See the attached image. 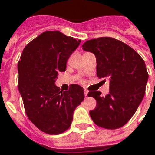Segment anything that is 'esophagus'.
Returning <instances> with one entry per match:
<instances>
[{
    "instance_id": "esophagus-1",
    "label": "esophagus",
    "mask_w": 155,
    "mask_h": 155,
    "mask_svg": "<svg viewBox=\"0 0 155 155\" xmlns=\"http://www.w3.org/2000/svg\"><path fill=\"white\" fill-rule=\"evenodd\" d=\"M87 93H88V91H87V90H84V96H85V97H87Z\"/></svg>"
}]
</instances>
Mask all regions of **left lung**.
Instances as JSON below:
<instances>
[{
    "label": "left lung",
    "instance_id": "8db88e82",
    "mask_svg": "<svg viewBox=\"0 0 155 155\" xmlns=\"http://www.w3.org/2000/svg\"><path fill=\"white\" fill-rule=\"evenodd\" d=\"M82 47L96 56L97 77L109 80V93L105 97L99 91L87 94L97 101L95 109L89 112L91 118L104 129L122 127L144 97L149 77L144 60L130 46L113 38L88 40Z\"/></svg>",
    "mask_w": 155,
    "mask_h": 155
}]
</instances>
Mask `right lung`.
<instances>
[{"mask_svg":"<svg viewBox=\"0 0 155 155\" xmlns=\"http://www.w3.org/2000/svg\"><path fill=\"white\" fill-rule=\"evenodd\" d=\"M80 42L59 31H46L25 46L18 61V89L25 113L48 134L68 130L75 108L84 99L80 85L71 84L63 92L54 84Z\"/></svg>","mask_w":155,"mask_h":155,"instance_id":"right-lung-1","label":"right lung"}]
</instances>
